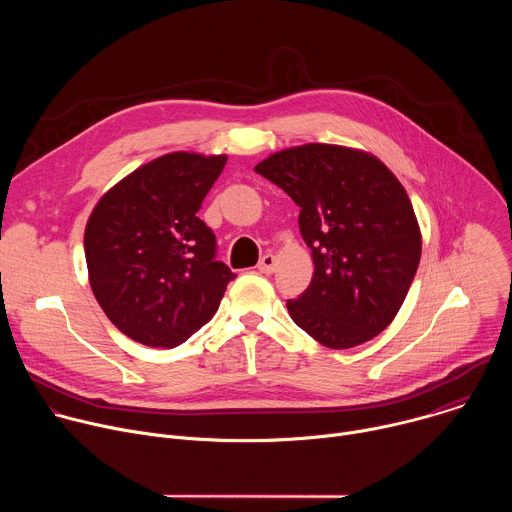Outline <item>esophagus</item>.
<instances>
[{
	"mask_svg": "<svg viewBox=\"0 0 512 512\" xmlns=\"http://www.w3.org/2000/svg\"><path fill=\"white\" fill-rule=\"evenodd\" d=\"M275 265H277L275 255H273V253H265V255L259 259L257 269H259L261 273H273V271H275Z\"/></svg>",
	"mask_w": 512,
	"mask_h": 512,
	"instance_id": "esophagus-1",
	"label": "esophagus"
}]
</instances>
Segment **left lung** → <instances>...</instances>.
<instances>
[{
    "mask_svg": "<svg viewBox=\"0 0 512 512\" xmlns=\"http://www.w3.org/2000/svg\"><path fill=\"white\" fill-rule=\"evenodd\" d=\"M300 206L314 277L287 312L328 348L381 334L399 312L421 257L411 200L377 158L328 143L283 150L255 166Z\"/></svg>",
    "mask_w": 512,
    "mask_h": 512,
    "instance_id": "1",
    "label": "left lung"
}]
</instances>
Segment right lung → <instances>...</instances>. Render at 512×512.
Instances as JSON below:
<instances>
[{"label":"right lung","mask_w":512,"mask_h":512,"mask_svg":"<svg viewBox=\"0 0 512 512\" xmlns=\"http://www.w3.org/2000/svg\"><path fill=\"white\" fill-rule=\"evenodd\" d=\"M227 156L176 152L141 166L95 206L85 231L93 294L129 338L174 348L218 310L237 277L196 216Z\"/></svg>","instance_id":"1"}]
</instances>
